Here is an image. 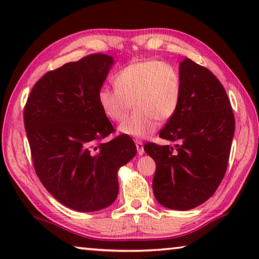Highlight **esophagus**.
Instances as JSON below:
<instances>
[{"label": "esophagus", "mask_w": 259, "mask_h": 259, "mask_svg": "<svg viewBox=\"0 0 259 259\" xmlns=\"http://www.w3.org/2000/svg\"><path fill=\"white\" fill-rule=\"evenodd\" d=\"M136 143V147H137V152L139 155H143L144 154V144L142 140H135Z\"/></svg>", "instance_id": "esophagus-1"}]
</instances>
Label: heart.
Here are the masks:
<instances>
[{
	"mask_svg": "<svg viewBox=\"0 0 259 259\" xmlns=\"http://www.w3.org/2000/svg\"><path fill=\"white\" fill-rule=\"evenodd\" d=\"M115 87H103L98 102L113 122L128 120L119 126L120 133L145 138L156 130L160 121L176 114L183 97L182 76L176 68L156 59L138 60L121 68L114 76Z\"/></svg>",
	"mask_w": 259,
	"mask_h": 259,
	"instance_id": "heart-1",
	"label": "heart"
}]
</instances>
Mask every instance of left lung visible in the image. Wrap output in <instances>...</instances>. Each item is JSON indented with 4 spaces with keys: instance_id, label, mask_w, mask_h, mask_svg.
Returning <instances> with one entry per match:
<instances>
[{
    "instance_id": "1",
    "label": "left lung",
    "mask_w": 259,
    "mask_h": 259,
    "mask_svg": "<svg viewBox=\"0 0 259 259\" xmlns=\"http://www.w3.org/2000/svg\"><path fill=\"white\" fill-rule=\"evenodd\" d=\"M182 102L160 137L176 148L147 143L144 150L155 161L153 192L169 209L188 210L205 202L227 169L235 120L224 87L213 74L186 58L179 66Z\"/></svg>"
}]
</instances>
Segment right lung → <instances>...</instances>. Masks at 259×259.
<instances>
[{
    "mask_svg": "<svg viewBox=\"0 0 259 259\" xmlns=\"http://www.w3.org/2000/svg\"><path fill=\"white\" fill-rule=\"evenodd\" d=\"M112 64L111 56L93 54L49 71L24 108L35 172L56 200L77 211L112 204L117 171L137 152L124 134L102 143L115 131L98 102Z\"/></svg>",
    "mask_w": 259,
    "mask_h": 259,
    "instance_id": "1",
    "label": "right lung"
}]
</instances>
